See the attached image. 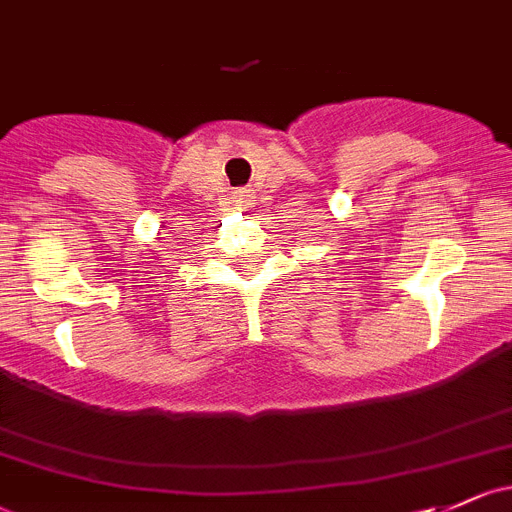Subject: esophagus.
Returning <instances> with one entry per match:
<instances>
[{
  "label": "esophagus",
  "instance_id": "obj_1",
  "mask_svg": "<svg viewBox=\"0 0 512 512\" xmlns=\"http://www.w3.org/2000/svg\"><path fill=\"white\" fill-rule=\"evenodd\" d=\"M232 202H235L237 210H247V207L255 205V195H252L250 190H237L235 195H232Z\"/></svg>",
  "mask_w": 512,
  "mask_h": 512
}]
</instances>
